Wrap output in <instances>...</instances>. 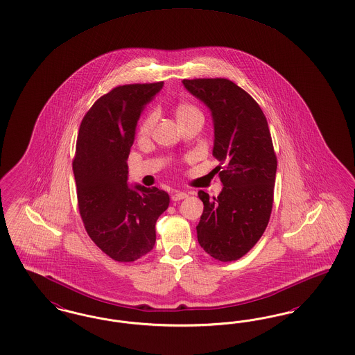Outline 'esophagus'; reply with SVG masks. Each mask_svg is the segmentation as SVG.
Here are the masks:
<instances>
[{"label": "esophagus", "instance_id": "1", "mask_svg": "<svg viewBox=\"0 0 355 355\" xmlns=\"http://www.w3.org/2000/svg\"><path fill=\"white\" fill-rule=\"evenodd\" d=\"M187 198V194L182 193V191H175L173 196H171V200L173 202H178V200H182V199Z\"/></svg>", "mask_w": 355, "mask_h": 355}]
</instances>
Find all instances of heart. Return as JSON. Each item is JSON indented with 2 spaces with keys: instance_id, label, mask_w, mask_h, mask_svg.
<instances>
[{
  "instance_id": "obj_1",
  "label": "heart",
  "mask_w": 355,
  "mask_h": 355,
  "mask_svg": "<svg viewBox=\"0 0 355 355\" xmlns=\"http://www.w3.org/2000/svg\"><path fill=\"white\" fill-rule=\"evenodd\" d=\"M203 117L202 111L199 110L197 105L191 104V103H180L177 104L175 107V117L178 120V123H182L187 119H191V117ZM156 114L155 112H150V114H146L141 120V123L139 124L137 128V137L139 140H146L152 132H153V128L156 125Z\"/></svg>"
}]
</instances>
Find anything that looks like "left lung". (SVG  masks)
I'll return each mask as SVG.
<instances>
[{
  "mask_svg": "<svg viewBox=\"0 0 355 355\" xmlns=\"http://www.w3.org/2000/svg\"><path fill=\"white\" fill-rule=\"evenodd\" d=\"M182 83L211 110L213 155L223 184L216 198L198 191L203 202L199 244L218 261H235L255 245L270 222L277 157L268 123L256 100L228 79Z\"/></svg>",
  "mask_w": 355,
  "mask_h": 355,
  "instance_id": "left-lung-1",
  "label": "left lung"
}]
</instances>
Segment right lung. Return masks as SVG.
Returning a JSON list of instances; mask_svg holds the SVG:
<instances>
[{
	"instance_id": "obj_1",
	"label": "right lung",
	"mask_w": 355,
	"mask_h": 355,
	"mask_svg": "<svg viewBox=\"0 0 355 355\" xmlns=\"http://www.w3.org/2000/svg\"><path fill=\"white\" fill-rule=\"evenodd\" d=\"M164 82L114 87L94 103L79 128L72 169L85 231L119 263L152 251L156 222L169 207V194L127 184V158L144 105Z\"/></svg>"
}]
</instances>
